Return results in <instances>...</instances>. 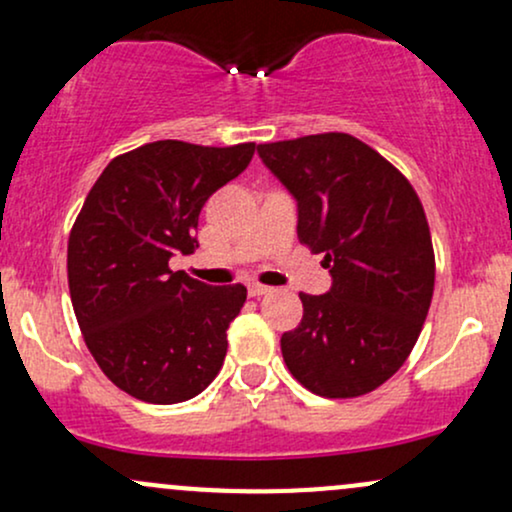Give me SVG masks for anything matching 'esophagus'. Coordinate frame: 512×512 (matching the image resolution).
Masks as SVG:
<instances>
[{
	"label": "esophagus",
	"instance_id": "34e87169",
	"mask_svg": "<svg viewBox=\"0 0 512 512\" xmlns=\"http://www.w3.org/2000/svg\"><path fill=\"white\" fill-rule=\"evenodd\" d=\"M269 291V286H262V284H250L248 286V293L252 298H260V296H264V293Z\"/></svg>",
	"mask_w": 512,
	"mask_h": 512
}]
</instances>
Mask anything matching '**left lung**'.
I'll return each mask as SVG.
<instances>
[{
    "label": "left lung",
    "mask_w": 512,
    "mask_h": 512,
    "mask_svg": "<svg viewBox=\"0 0 512 512\" xmlns=\"http://www.w3.org/2000/svg\"><path fill=\"white\" fill-rule=\"evenodd\" d=\"M298 202V240L325 255L332 289L301 293L281 334L291 375L320 397L373 392L407 361L431 308L436 255L421 199L399 170L344 132L257 146Z\"/></svg>",
    "instance_id": "1"
}]
</instances>
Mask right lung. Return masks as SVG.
Masks as SVG:
<instances>
[{
	"label": "right lung",
	"mask_w": 512,
	"mask_h": 512,
	"mask_svg": "<svg viewBox=\"0 0 512 512\" xmlns=\"http://www.w3.org/2000/svg\"><path fill=\"white\" fill-rule=\"evenodd\" d=\"M252 154L255 142L163 139L115 156L88 192L69 233V296L88 351L127 395L178 404L219 375L248 289L207 286L168 260L199 248L204 202Z\"/></svg>",
	"instance_id": "add662e5"
}]
</instances>
